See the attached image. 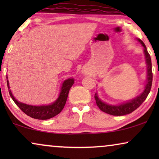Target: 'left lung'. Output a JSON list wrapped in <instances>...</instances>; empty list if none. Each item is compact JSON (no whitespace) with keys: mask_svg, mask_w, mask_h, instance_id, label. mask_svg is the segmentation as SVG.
Listing matches in <instances>:
<instances>
[{"mask_svg":"<svg viewBox=\"0 0 159 159\" xmlns=\"http://www.w3.org/2000/svg\"><path fill=\"white\" fill-rule=\"evenodd\" d=\"M139 42L143 45L144 47V52L145 55V58H146V64H147V71H148V80H147V84L145 85V90L140 95H139L132 101H129V102L125 103H122L119 106H111L108 105L99 99L96 93L95 94V102H96L97 106L101 109L102 111L106 113V114L113 115V116H123V115L129 114L134 110H136L141 104H142L148 95L150 91H151V86H152V82H153V73H152V64H151V58L150 56V54L147 51L146 46L144 44L140 39H138Z\"/></svg>","mask_w":159,"mask_h":159,"instance_id":"8db88e82","label":"left lung"}]
</instances>
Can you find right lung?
<instances>
[{"label":"right lung","instance_id":"obj_1","mask_svg":"<svg viewBox=\"0 0 159 159\" xmlns=\"http://www.w3.org/2000/svg\"><path fill=\"white\" fill-rule=\"evenodd\" d=\"M7 78V77H6ZM75 80L74 79H69L65 80L64 83L62 84L61 90L59 95L58 98L52 103L51 105L48 106H30L27 104L21 103L20 102H18L15 99V98L13 96L12 93L9 90L10 96L11 97L14 103L18 106V107L22 111L32 118L41 119V120H45V119H49L53 118L56 115H58L59 113L64 108L65 104H66L67 97H68L69 90H70L71 87L73 85ZM7 85L8 88H9L8 85V82L7 80Z\"/></svg>","mask_w":159,"mask_h":159}]
</instances>
